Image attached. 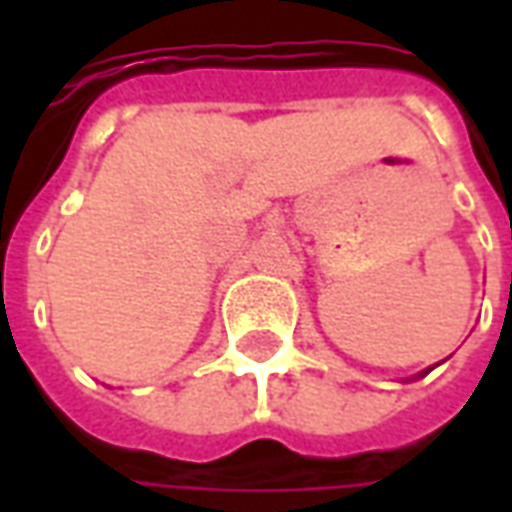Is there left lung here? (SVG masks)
<instances>
[{
  "mask_svg": "<svg viewBox=\"0 0 512 512\" xmlns=\"http://www.w3.org/2000/svg\"><path fill=\"white\" fill-rule=\"evenodd\" d=\"M430 370H433V367H428V370H422V373H417V376H414V378H422V376H428ZM414 378H411V381H414Z\"/></svg>",
  "mask_w": 512,
  "mask_h": 512,
  "instance_id": "left-lung-1",
  "label": "left lung"
}]
</instances>
